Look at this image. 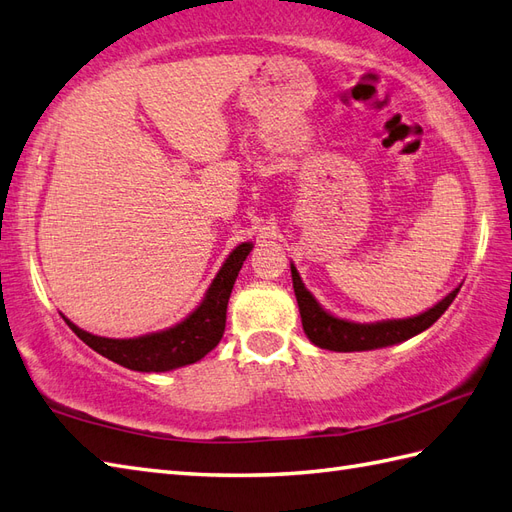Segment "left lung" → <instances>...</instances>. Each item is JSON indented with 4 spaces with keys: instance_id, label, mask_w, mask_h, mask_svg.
<instances>
[{
    "instance_id": "obj_1",
    "label": "left lung",
    "mask_w": 512,
    "mask_h": 512,
    "mask_svg": "<svg viewBox=\"0 0 512 512\" xmlns=\"http://www.w3.org/2000/svg\"><path fill=\"white\" fill-rule=\"evenodd\" d=\"M290 268H292V285H294L296 303H299L301 323L307 338H310L320 349L342 351V353L382 349L421 334V331L432 327L436 320L445 314V310L454 303L456 294L460 290L456 288L454 292H449L441 303H436L432 310H427L419 316L362 325V323H349V320H342L325 312L323 307L316 303L314 296L305 290V285L299 277V272H296L294 264Z\"/></svg>"
}]
</instances>
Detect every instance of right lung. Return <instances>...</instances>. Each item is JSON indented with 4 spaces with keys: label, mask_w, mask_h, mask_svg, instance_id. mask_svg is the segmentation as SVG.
I'll return each instance as SVG.
<instances>
[{
    "label": "right lung",
    "mask_w": 512,
    "mask_h": 512,
    "mask_svg": "<svg viewBox=\"0 0 512 512\" xmlns=\"http://www.w3.org/2000/svg\"><path fill=\"white\" fill-rule=\"evenodd\" d=\"M253 244L244 242L224 261V266L209 285L205 299L189 314L183 323L170 327L159 334L115 340V338H100L89 331H82L74 323H65L74 334L89 344L93 351H98L104 358L117 362L120 366L130 368V371L141 373H163L172 371L178 366L194 364L205 358V355L218 347V342L224 334L227 325V305L244 259L251 253Z\"/></svg>",
    "instance_id": "right-lung-1"
}]
</instances>
